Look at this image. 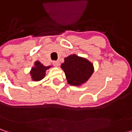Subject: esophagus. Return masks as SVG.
<instances>
[{
	"label": "esophagus",
	"instance_id": "obj_1",
	"mask_svg": "<svg viewBox=\"0 0 132 132\" xmlns=\"http://www.w3.org/2000/svg\"><path fill=\"white\" fill-rule=\"evenodd\" d=\"M53 65H54L55 67H58L59 65V61H53Z\"/></svg>",
	"mask_w": 132,
	"mask_h": 132
}]
</instances>
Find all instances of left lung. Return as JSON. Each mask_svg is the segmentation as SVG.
Wrapping results in <instances>:
<instances>
[{
  "label": "left lung",
  "mask_w": 132,
  "mask_h": 132,
  "mask_svg": "<svg viewBox=\"0 0 132 132\" xmlns=\"http://www.w3.org/2000/svg\"><path fill=\"white\" fill-rule=\"evenodd\" d=\"M61 68L65 71L67 82L75 86L86 82L94 72L92 63L75 54L65 58V62L61 64Z\"/></svg>",
  "instance_id": "obj_1"
}]
</instances>
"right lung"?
Wrapping results in <instances>:
<instances>
[{
  "label": "right lung",
  "mask_w": 132,
  "mask_h": 132,
  "mask_svg": "<svg viewBox=\"0 0 132 132\" xmlns=\"http://www.w3.org/2000/svg\"><path fill=\"white\" fill-rule=\"evenodd\" d=\"M34 65L35 67H32L30 71L31 78L34 81H39L42 80L45 76V71H47V69L52 67V66L45 67L39 61H36Z\"/></svg>",
  "instance_id": "right-lung-1"
}]
</instances>
